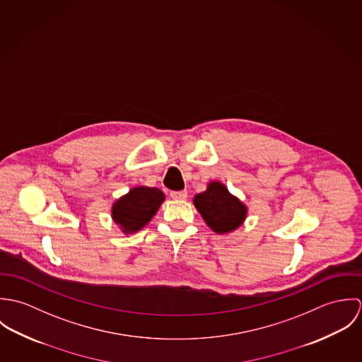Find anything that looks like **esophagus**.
<instances>
[{
    "label": "esophagus",
    "mask_w": 362,
    "mask_h": 362,
    "mask_svg": "<svg viewBox=\"0 0 362 362\" xmlns=\"http://www.w3.org/2000/svg\"><path fill=\"white\" fill-rule=\"evenodd\" d=\"M170 197L177 201H184V199H187L188 192L185 189L184 191H173V192H170Z\"/></svg>",
    "instance_id": "34e87169"
}]
</instances>
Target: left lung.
Segmentation results:
<instances>
[{"label": "left lung", "instance_id": "obj_1", "mask_svg": "<svg viewBox=\"0 0 362 362\" xmlns=\"http://www.w3.org/2000/svg\"><path fill=\"white\" fill-rule=\"evenodd\" d=\"M194 204L207 226L217 234L238 228L247 216L245 205L217 181L210 182L205 192L198 194Z\"/></svg>", "mask_w": 362, "mask_h": 362}]
</instances>
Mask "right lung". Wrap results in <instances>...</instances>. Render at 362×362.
Returning a JSON list of instances; mask_svg holds the SVG:
<instances>
[{
    "mask_svg": "<svg viewBox=\"0 0 362 362\" xmlns=\"http://www.w3.org/2000/svg\"><path fill=\"white\" fill-rule=\"evenodd\" d=\"M163 201L164 194L157 188H132L114 204L112 218L125 234L136 233L151 221Z\"/></svg>",
    "mask_w": 362,
    "mask_h": 362,
    "instance_id": "add662e5",
    "label": "right lung"
}]
</instances>
